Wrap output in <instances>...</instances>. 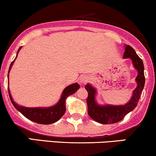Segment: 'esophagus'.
<instances>
[{
	"mask_svg": "<svg viewBox=\"0 0 156 156\" xmlns=\"http://www.w3.org/2000/svg\"><path fill=\"white\" fill-rule=\"evenodd\" d=\"M89 79H88V78L86 76H81L80 78V83H85L86 82H87Z\"/></svg>",
	"mask_w": 156,
	"mask_h": 156,
	"instance_id": "obj_1",
	"label": "esophagus"
}]
</instances>
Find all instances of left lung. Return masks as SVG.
I'll list each match as a JSON object with an SVG mask.
<instances>
[{
    "mask_svg": "<svg viewBox=\"0 0 156 156\" xmlns=\"http://www.w3.org/2000/svg\"><path fill=\"white\" fill-rule=\"evenodd\" d=\"M124 58H130L135 68L138 71V76L136 78L137 86L133 91V96L131 100L125 105H99L95 102L96 90L89 84H86L85 89L88 91V98L86 102L88 105V114L91 119L102 124H110L121 121L123 117L132 111L137 105L141 97L142 91L144 86L145 78L144 75V65L142 60L136 54L134 48L129 45L126 46Z\"/></svg>",
    "mask_w": 156,
    "mask_h": 156,
    "instance_id": "8db88e82",
    "label": "left lung"
}]
</instances>
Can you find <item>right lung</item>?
Masks as SVG:
<instances>
[{
	"instance_id": "1",
	"label": "right lung",
	"mask_w": 156,
	"mask_h": 156,
	"mask_svg": "<svg viewBox=\"0 0 156 156\" xmlns=\"http://www.w3.org/2000/svg\"><path fill=\"white\" fill-rule=\"evenodd\" d=\"M21 48L20 47L19 50ZM18 50V51H19ZM17 51V54H18ZM17 57V54H16ZM15 58V59H16ZM15 60V59H14ZM14 61L11 63L10 67H9V70H10L11 67H12ZM80 88V86L78 83H73L72 85L68 86L63 91L62 94L61 98H60L59 102L57 103L56 105L50 107V108H24V107L20 106L17 104H16L12 98L11 96L10 91L9 89V97H10L11 102L14 106V108L20 111L23 115L24 117L27 118V119L30 120V121L35 122L37 123H40V124H51L57 122L58 120L61 119L65 112V99L67 97L70 95L74 94L76 91Z\"/></svg>"
}]
</instances>
